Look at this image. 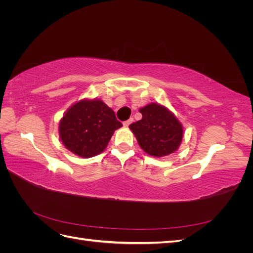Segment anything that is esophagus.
<instances>
[{
  "mask_svg": "<svg viewBox=\"0 0 253 253\" xmlns=\"http://www.w3.org/2000/svg\"><path fill=\"white\" fill-rule=\"evenodd\" d=\"M133 121H134V119H133V118H129L128 120H126V121H125V122H124V126L127 127V126H128L129 125H131V124H132V122H133Z\"/></svg>",
  "mask_w": 253,
  "mask_h": 253,
  "instance_id": "1",
  "label": "esophagus"
}]
</instances>
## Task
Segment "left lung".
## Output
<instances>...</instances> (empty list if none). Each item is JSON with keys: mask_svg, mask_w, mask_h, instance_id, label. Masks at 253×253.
Wrapping results in <instances>:
<instances>
[{"mask_svg": "<svg viewBox=\"0 0 253 253\" xmlns=\"http://www.w3.org/2000/svg\"><path fill=\"white\" fill-rule=\"evenodd\" d=\"M142 118L129 125L140 148L154 157L170 155L180 145L183 131L178 119L164 105L150 103L139 110Z\"/></svg>", "mask_w": 253, "mask_h": 253, "instance_id": "8db88e82", "label": "left lung"}]
</instances>
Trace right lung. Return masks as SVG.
Instances as JSON below:
<instances>
[{"mask_svg":"<svg viewBox=\"0 0 253 253\" xmlns=\"http://www.w3.org/2000/svg\"><path fill=\"white\" fill-rule=\"evenodd\" d=\"M122 124L101 100H80L60 120L59 134L65 148L74 154L89 158L100 154Z\"/></svg>","mask_w":253,"mask_h":253,"instance_id":"right-lung-1","label":"right lung"}]
</instances>
